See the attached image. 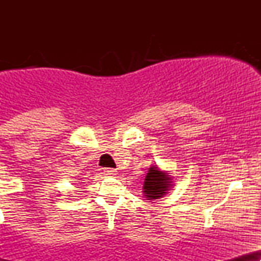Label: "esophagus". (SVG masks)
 <instances>
[{
  "label": "esophagus",
  "instance_id": "34e87169",
  "mask_svg": "<svg viewBox=\"0 0 261 261\" xmlns=\"http://www.w3.org/2000/svg\"><path fill=\"white\" fill-rule=\"evenodd\" d=\"M104 174L108 175V176H113V175L116 174V170L112 169V168H106V169H104Z\"/></svg>",
  "mask_w": 261,
  "mask_h": 261
}]
</instances>
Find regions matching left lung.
I'll return each mask as SVG.
<instances>
[{"instance_id":"left-lung-1","label":"left lung","mask_w":261,"mask_h":261,"mask_svg":"<svg viewBox=\"0 0 261 261\" xmlns=\"http://www.w3.org/2000/svg\"><path fill=\"white\" fill-rule=\"evenodd\" d=\"M170 187H172V178L168 173L161 170L157 166H152L143 182V194H145L143 196L147 197V200L160 199L166 195Z\"/></svg>"}]
</instances>
